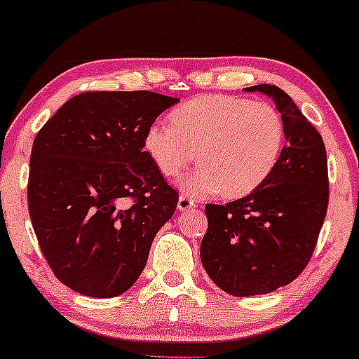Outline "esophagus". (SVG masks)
<instances>
[{
	"label": "esophagus",
	"mask_w": 359,
	"mask_h": 359,
	"mask_svg": "<svg viewBox=\"0 0 359 359\" xmlns=\"http://www.w3.org/2000/svg\"><path fill=\"white\" fill-rule=\"evenodd\" d=\"M177 209L179 211H191V209H196V203L187 196H180L179 203H177Z\"/></svg>",
	"instance_id": "esophagus-1"
}]
</instances>
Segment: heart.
<instances>
[{
  "instance_id": "1",
  "label": "heart",
  "mask_w": 359,
  "mask_h": 359,
  "mask_svg": "<svg viewBox=\"0 0 359 359\" xmlns=\"http://www.w3.org/2000/svg\"><path fill=\"white\" fill-rule=\"evenodd\" d=\"M283 143L285 125L273 104L221 94L184 102L172 111L170 125L155 123L145 135V151L168 179L182 175L196 156L199 167L180 185L194 197L257 191L273 172Z\"/></svg>"
}]
</instances>
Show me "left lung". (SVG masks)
<instances>
[{"label":"left lung","mask_w":359,"mask_h":359,"mask_svg":"<svg viewBox=\"0 0 359 359\" xmlns=\"http://www.w3.org/2000/svg\"><path fill=\"white\" fill-rule=\"evenodd\" d=\"M245 90L273 101L285 125V147L257 191L226 205H205L201 262L212 282L234 297L270 294L299 277L314 253L329 201L319 131L277 86Z\"/></svg>","instance_id":"left-lung-1"}]
</instances>
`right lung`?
Wrapping results in <instances>:
<instances>
[{
	"instance_id": "1",
	"label": "right lung",
	"mask_w": 359,
	"mask_h": 359,
	"mask_svg": "<svg viewBox=\"0 0 359 359\" xmlns=\"http://www.w3.org/2000/svg\"><path fill=\"white\" fill-rule=\"evenodd\" d=\"M179 100L150 90L72 97L36 135L28 211L55 277L88 297L121 295L147 265L179 196L143 150Z\"/></svg>"
}]
</instances>
